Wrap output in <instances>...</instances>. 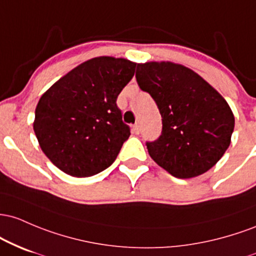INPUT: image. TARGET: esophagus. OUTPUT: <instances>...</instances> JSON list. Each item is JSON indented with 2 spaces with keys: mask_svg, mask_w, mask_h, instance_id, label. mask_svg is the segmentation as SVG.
Here are the masks:
<instances>
[{
  "mask_svg": "<svg viewBox=\"0 0 256 256\" xmlns=\"http://www.w3.org/2000/svg\"><path fill=\"white\" fill-rule=\"evenodd\" d=\"M132 132H133L134 134H139V133H140V127H139V124H134L133 127H132Z\"/></svg>",
  "mask_w": 256,
  "mask_h": 256,
  "instance_id": "34e87169",
  "label": "esophagus"
}]
</instances>
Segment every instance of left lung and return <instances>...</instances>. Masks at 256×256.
I'll return each mask as SVG.
<instances>
[{"instance_id": "8db88e82", "label": "left lung", "mask_w": 256, "mask_h": 256, "mask_svg": "<svg viewBox=\"0 0 256 256\" xmlns=\"http://www.w3.org/2000/svg\"><path fill=\"white\" fill-rule=\"evenodd\" d=\"M136 77L162 116V136L146 144L151 158L180 179L198 176L216 164L234 128V112L219 92L173 62L138 64Z\"/></svg>"}]
</instances>
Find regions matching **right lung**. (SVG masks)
<instances>
[{
  "label": "right lung",
  "instance_id": "add662e5",
  "mask_svg": "<svg viewBox=\"0 0 256 256\" xmlns=\"http://www.w3.org/2000/svg\"><path fill=\"white\" fill-rule=\"evenodd\" d=\"M136 62L92 58L68 71L40 98L34 132L54 166L76 178L96 175L116 160L130 130L116 100Z\"/></svg>",
  "mask_w": 256,
  "mask_h": 256
}]
</instances>
